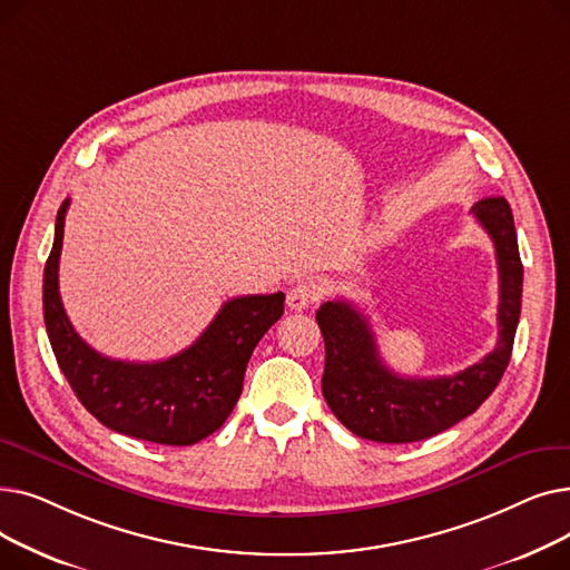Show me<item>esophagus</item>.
<instances>
[{
    "mask_svg": "<svg viewBox=\"0 0 570 570\" xmlns=\"http://www.w3.org/2000/svg\"><path fill=\"white\" fill-rule=\"evenodd\" d=\"M318 297H321L318 288H316L314 284L303 282V284H295V286L288 288V293H286V305H288V309H293V312H303V309L312 307V305L318 301Z\"/></svg>",
    "mask_w": 570,
    "mask_h": 570,
    "instance_id": "1",
    "label": "esophagus"
}]
</instances>
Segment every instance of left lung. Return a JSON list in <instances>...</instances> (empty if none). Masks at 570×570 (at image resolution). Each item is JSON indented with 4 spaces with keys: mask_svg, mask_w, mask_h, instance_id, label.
<instances>
[{
    "mask_svg": "<svg viewBox=\"0 0 570 570\" xmlns=\"http://www.w3.org/2000/svg\"><path fill=\"white\" fill-rule=\"evenodd\" d=\"M494 243L499 265V340L481 363L453 376L411 379L387 370L365 314L346 301L323 303L316 321L325 342L323 397L337 421L361 439L411 443L460 423L499 385L511 361L522 307V261L511 205L483 198L471 207Z\"/></svg>",
    "mask_w": 570,
    "mask_h": 570,
    "instance_id": "left-lung-1",
    "label": "left lung"
}]
</instances>
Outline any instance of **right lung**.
<instances>
[{"label": "right lung", "mask_w": 570, "mask_h": 570, "mask_svg": "<svg viewBox=\"0 0 570 570\" xmlns=\"http://www.w3.org/2000/svg\"><path fill=\"white\" fill-rule=\"evenodd\" d=\"M67 209L69 198L57 213L43 269V318L57 365L80 404L108 430L153 443L191 445L217 432L243 393L256 344L284 314V293L233 297L189 348L168 361H112L78 337L59 297Z\"/></svg>", "instance_id": "1"}]
</instances>
